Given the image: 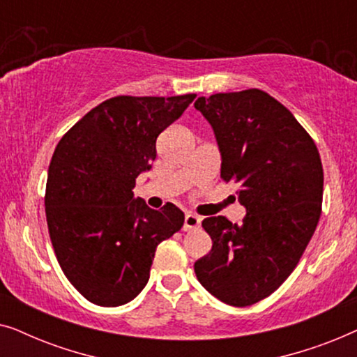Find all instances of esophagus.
<instances>
[{"instance_id": "34e87169", "label": "esophagus", "mask_w": 357, "mask_h": 357, "mask_svg": "<svg viewBox=\"0 0 357 357\" xmlns=\"http://www.w3.org/2000/svg\"><path fill=\"white\" fill-rule=\"evenodd\" d=\"M199 224H202V218L197 216V214H187L185 216V222H183V231H197L199 227Z\"/></svg>"}]
</instances>
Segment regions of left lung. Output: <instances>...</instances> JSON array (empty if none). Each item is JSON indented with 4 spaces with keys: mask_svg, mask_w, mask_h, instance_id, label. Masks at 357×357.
I'll return each mask as SVG.
<instances>
[{
    "mask_svg": "<svg viewBox=\"0 0 357 357\" xmlns=\"http://www.w3.org/2000/svg\"><path fill=\"white\" fill-rule=\"evenodd\" d=\"M222 155L221 178L236 183L242 224L203 221L213 241L195 263L198 281L224 304L247 307L273 294L294 271L321 214L319 149L294 115L260 89L199 97Z\"/></svg>",
    "mask_w": 357,
    "mask_h": 357,
    "instance_id": "obj_1",
    "label": "left lung"
}]
</instances>
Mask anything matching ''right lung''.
Masks as SVG:
<instances>
[{
  "mask_svg": "<svg viewBox=\"0 0 357 357\" xmlns=\"http://www.w3.org/2000/svg\"><path fill=\"white\" fill-rule=\"evenodd\" d=\"M197 94L116 96L66 131L48 167L45 213L68 281L92 304L123 305L149 280L155 247L183 226L172 203L159 211L133 198L155 159V139Z\"/></svg>",
  "mask_w": 357,
  "mask_h": 357,
  "instance_id": "1",
  "label": "right lung"
}]
</instances>
